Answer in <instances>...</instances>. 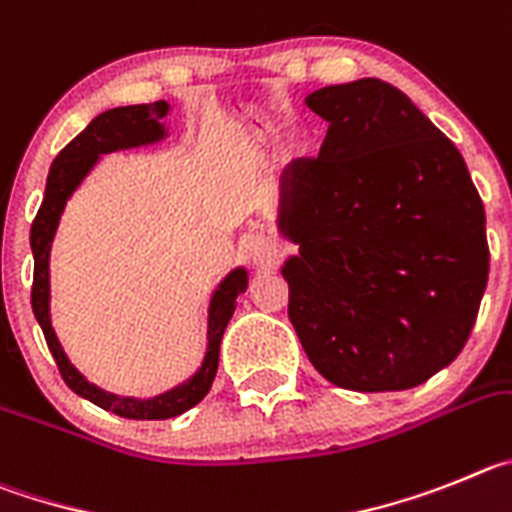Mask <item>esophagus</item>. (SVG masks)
Wrapping results in <instances>:
<instances>
[{
	"label": "esophagus",
	"instance_id": "esophagus-1",
	"mask_svg": "<svg viewBox=\"0 0 512 512\" xmlns=\"http://www.w3.org/2000/svg\"><path fill=\"white\" fill-rule=\"evenodd\" d=\"M250 255H252V262H255L260 270H270V267L278 265L280 247L275 239L265 237V234H257V237H252L250 242Z\"/></svg>",
	"mask_w": 512,
	"mask_h": 512
}]
</instances>
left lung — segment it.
Masks as SVG:
<instances>
[{"label":"left lung","instance_id":"obj_1","mask_svg":"<svg viewBox=\"0 0 512 512\" xmlns=\"http://www.w3.org/2000/svg\"><path fill=\"white\" fill-rule=\"evenodd\" d=\"M306 107L319 158L280 173L288 316L311 365L357 393L416 388L469 339L490 270L485 206L454 142L380 78Z\"/></svg>","mask_w":512,"mask_h":512}]
</instances>
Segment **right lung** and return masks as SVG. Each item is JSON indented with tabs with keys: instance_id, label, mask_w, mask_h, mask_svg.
<instances>
[{
	"instance_id": "1",
	"label": "right lung",
	"mask_w": 512,
	"mask_h": 512,
	"mask_svg": "<svg viewBox=\"0 0 512 512\" xmlns=\"http://www.w3.org/2000/svg\"><path fill=\"white\" fill-rule=\"evenodd\" d=\"M168 101H153V104H135V107H117L101 112L89 122L81 135L73 137L61 153L55 155L50 165L48 183H45V199L40 206L30 232L32 257H35V278H32V313L38 319L40 329L45 334L50 354L55 365L61 370L68 388L81 398L91 400L94 405L112 411L122 418H135V421H163V418H176L181 413L191 411L193 405L201 403L211 390V382L219 367V344H222L224 329L237 308L239 293H245L250 285L247 267H234L232 273L224 275V280L214 288L206 308V352L201 359V367L193 372L188 380L178 382L176 388L153 398H132V395H117L99 388L91 380H86L78 367L68 359L61 339L53 329L50 319V250L53 239L61 224L63 209L84 178L89 176L101 155L117 153V150H130V147H145L163 142L168 137V127L163 119L168 117Z\"/></svg>"
}]
</instances>
